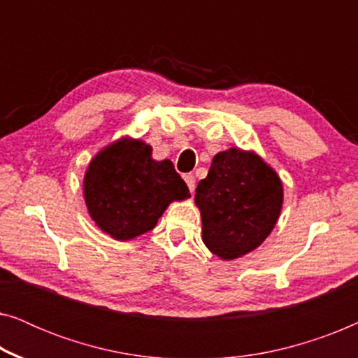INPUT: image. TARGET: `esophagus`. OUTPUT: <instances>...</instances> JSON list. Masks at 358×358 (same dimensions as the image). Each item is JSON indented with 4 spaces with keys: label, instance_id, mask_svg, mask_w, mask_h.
<instances>
[{
    "label": "esophagus",
    "instance_id": "1",
    "mask_svg": "<svg viewBox=\"0 0 358 358\" xmlns=\"http://www.w3.org/2000/svg\"><path fill=\"white\" fill-rule=\"evenodd\" d=\"M184 180H185V184H187V187H189L190 192H194V190H195V178H194V174H184Z\"/></svg>",
    "mask_w": 358,
    "mask_h": 358
}]
</instances>
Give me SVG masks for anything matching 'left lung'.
Here are the masks:
<instances>
[{"mask_svg": "<svg viewBox=\"0 0 358 358\" xmlns=\"http://www.w3.org/2000/svg\"><path fill=\"white\" fill-rule=\"evenodd\" d=\"M282 200L280 179L257 155L222 151L195 189L205 246L227 261L251 252L275 227Z\"/></svg>", "mask_w": 358, "mask_h": 358, "instance_id": "8db88e82", "label": "left lung"}]
</instances>
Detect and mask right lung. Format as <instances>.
Masks as SVG:
<instances>
[{"instance_id":"1","label":"right lung","mask_w":358,"mask_h":358,"mask_svg":"<svg viewBox=\"0 0 358 358\" xmlns=\"http://www.w3.org/2000/svg\"><path fill=\"white\" fill-rule=\"evenodd\" d=\"M189 197V187L169 159L155 161L151 146L120 140L91 161L85 199L91 218L115 239H131L155 228L173 200Z\"/></svg>"}]
</instances>
